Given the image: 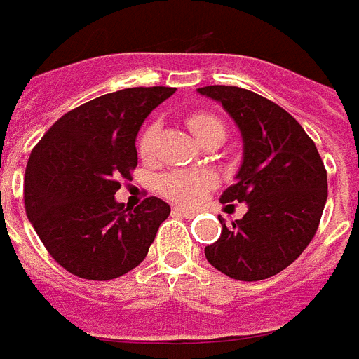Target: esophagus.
Wrapping results in <instances>:
<instances>
[{"instance_id":"1","label":"esophagus","mask_w":359,"mask_h":359,"mask_svg":"<svg viewBox=\"0 0 359 359\" xmlns=\"http://www.w3.org/2000/svg\"><path fill=\"white\" fill-rule=\"evenodd\" d=\"M173 214L175 215H182V217H188V219H191L197 212L195 210H188V208H182V206H175L173 208Z\"/></svg>"}]
</instances>
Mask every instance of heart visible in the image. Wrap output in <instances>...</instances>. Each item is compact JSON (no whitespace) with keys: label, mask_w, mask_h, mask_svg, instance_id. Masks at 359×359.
Wrapping results in <instances>:
<instances>
[{"label":"heart","mask_w":359,"mask_h":359,"mask_svg":"<svg viewBox=\"0 0 359 359\" xmlns=\"http://www.w3.org/2000/svg\"><path fill=\"white\" fill-rule=\"evenodd\" d=\"M186 121L199 142L217 130L225 133L223 121L215 114L205 112V110L191 112ZM156 136H158V123L147 125L144 133L140 134L138 153L142 158H153ZM215 182H217L215 175L208 170H175L160 177L158 189L165 199L173 201L177 205L194 206L205 199L210 189H214Z\"/></svg>","instance_id":"obj_1"}]
</instances>
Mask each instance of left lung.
Returning a JSON list of instances; mask_svg holds the SVG:
<instances>
[{
    "label": "left lung",
    "instance_id": "1",
    "mask_svg": "<svg viewBox=\"0 0 359 359\" xmlns=\"http://www.w3.org/2000/svg\"><path fill=\"white\" fill-rule=\"evenodd\" d=\"M199 94L223 104L243 138V164L223 205L247 203L241 219L205 247L206 260L234 280L278 275L310 245L328 197L326 170L313 140L282 107L238 86H205Z\"/></svg>",
    "mask_w": 359,
    "mask_h": 359
}]
</instances>
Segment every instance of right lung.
<instances>
[{
	"instance_id": "right-lung-1",
	"label": "right lung",
	"mask_w": 359,
	"mask_h": 359,
	"mask_svg": "<svg viewBox=\"0 0 359 359\" xmlns=\"http://www.w3.org/2000/svg\"><path fill=\"white\" fill-rule=\"evenodd\" d=\"M175 88L104 94L57 119L31 151L25 214L55 262L86 280H112L144 262L171 208L147 197L125 208L114 195L138 165L136 134Z\"/></svg>"
}]
</instances>
